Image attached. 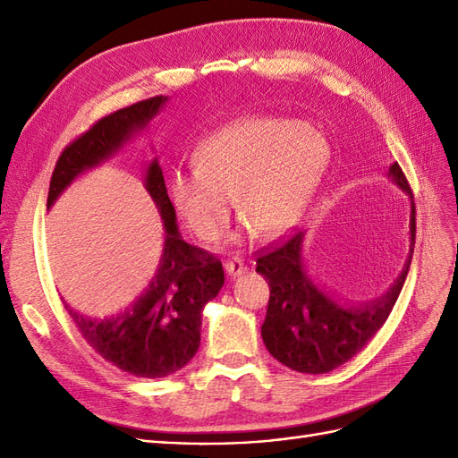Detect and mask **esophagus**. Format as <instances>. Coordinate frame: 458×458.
Instances as JSON below:
<instances>
[{
    "label": "esophagus",
    "instance_id": "esophagus-1",
    "mask_svg": "<svg viewBox=\"0 0 458 458\" xmlns=\"http://www.w3.org/2000/svg\"><path fill=\"white\" fill-rule=\"evenodd\" d=\"M224 267H225V271H227L231 276H239V275L246 273L244 259H241V258H231V259H225Z\"/></svg>",
    "mask_w": 458,
    "mask_h": 458
}]
</instances>
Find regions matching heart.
<instances>
[{"label": "heart", "instance_id": "heart-1", "mask_svg": "<svg viewBox=\"0 0 458 458\" xmlns=\"http://www.w3.org/2000/svg\"><path fill=\"white\" fill-rule=\"evenodd\" d=\"M195 168H175L170 200L197 239L216 241L234 210L242 216L229 242L259 233L276 239L300 224L330 162L327 135L311 123L250 118L208 137Z\"/></svg>", "mask_w": 458, "mask_h": 458}]
</instances>
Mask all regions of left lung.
Here are the masks:
<instances>
[{
    "label": "left lung",
    "instance_id": "8db88e82",
    "mask_svg": "<svg viewBox=\"0 0 458 458\" xmlns=\"http://www.w3.org/2000/svg\"><path fill=\"white\" fill-rule=\"evenodd\" d=\"M390 182L411 199L409 254L394 284L378 298L345 301L315 283L303 259L306 231L258 258L256 271L269 281V306L261 325L267 352L288 369L306 374H325L361 352L392 313L407 279L414 246V202L411 187L394 162L387 170Z\"/></svg>",
    "mask_w": 458,
    "mask_h": 458
}]
</instances>
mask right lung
<instances>
[{
  "mask_svg": "<svg viewBox=\"0 0 458 458\" xmlns=\"http://www.w3.org/2000/svg\"><path fill=\"white\" fill-rule=\"evenodd\" d=\"M165 103L168 97L160 95L116 110L68 145L55 165L47 210L76 177L113 158L143 133ZM143 177L164 227L162 254L148 286L126 310L103 318L66 301L64 308L81 336L108 363L140 378H164L182 370L199 352L202 310L217 296L225 276L219 259L183 241L158 158L145 164Z\"/></svg>",
  "mask_w": 458,
  "mask_h": 458,
  "instance_id": "add662e5",
  "label": "right lung"
}]
</instances>
